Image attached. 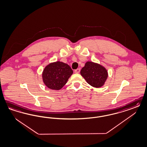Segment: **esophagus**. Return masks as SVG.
I'll return each instance as SVG.
<instances>
[{"label": "esophagus", "instance_id": "obj_1", "mask_svg": "<svg viewBox=\"0 0 147 147\" xmlns=\"http://www.w3.org/2000/svg\"><path fill=\"white\" fill-rule=\"evenodd\" d=\"M80 72V69H77L75 70V72L76 74H79Z\"/></svg>", "mask_w": 147, "mask_h": 147}]
</instances>
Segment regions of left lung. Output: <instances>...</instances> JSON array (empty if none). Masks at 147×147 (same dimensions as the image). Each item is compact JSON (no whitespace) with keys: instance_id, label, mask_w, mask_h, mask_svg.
I'll list each match as a JSON object with an SVG mask.
<instances>
[{"instance_id":"1","label":"left lung","mask_w":147,"mask_h":147,"mask_svg":"<svg viewBox=\"0 0 147 147\" xmlns=\"http://www.w3.org/2000/svg\"><path fill=\"white\" fill-rule=\"evenodd\" d=\"M81 75L88 84L95 88L104 85L108 74L104 66L92 62H87L81 71Z\"/></svg>"}]
</instances>
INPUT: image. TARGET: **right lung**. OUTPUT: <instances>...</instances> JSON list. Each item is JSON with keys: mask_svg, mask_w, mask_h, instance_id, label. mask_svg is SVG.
Here are the masks:
<instances>
[{"mask_svg": "<svg viewBox=\"0 0 147 147\" xmlns=\"http://www.w3.org/2000/svg\"><path fill=\"white\" fill-rule=\"evenodd\" d=\"M72 74L73 70L66 63L59 61L51 63L43 70V82L50 89L60 90Z\"/></svg>", "mask_w": 147, "mask_h": 147, "instance_id": "obj_1", "label": "right lung"}]
</instances>
